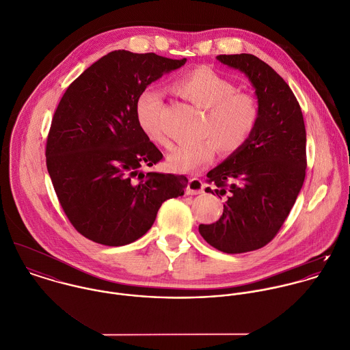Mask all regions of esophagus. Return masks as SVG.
I'll return each mask as SVG.
<instances>
[{"instance_id": "obj_1", "label": "esophagus", "mask_w": 350, "mask_h": 350, "mask_svg": "<svg viewBox=\"0 0 350 350\" xmlns=\"http://www.w3.org/2000/svg\"><path fill=\"white\" fill-rule=\"evenodd\" d=\"M204 192V184L202 180L192 177L188 181V187H187V193L188 195H200Z\"/></svg>"}]
</instances>
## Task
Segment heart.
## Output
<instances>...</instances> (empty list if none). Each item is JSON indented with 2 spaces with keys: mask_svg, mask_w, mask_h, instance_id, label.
I'll use <instances>...</instances> for the list:
<instances>
[{
  "mask_svg": "<svg viewBox=\"0 0 350 350\" xmlns=\"http://www.w3.org/2000/svg\"><path fill=\"white\" fill-rule=\"evenodd\" d=\"M173 90L204 109L198 131L202 139L174 147L166 158L167 166L174 172H198L212 161L216 147L226 154L238 151L257 127L260 119L257 98L250 93L237 92L234 82L207 66H198L178 77L173 82ZM159 107V94L154 90H143L135 101V118L148 139L166 146L158 126Z\"/></svg>",
  "mask_w": 350,
  "mask_h": 350,
  "instance_id": "obj_1",
  "label": "heart"
}]
</instances>
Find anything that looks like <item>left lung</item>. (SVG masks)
Masks as SVG:
<instances>
[{"label":"left lung","instance_id":"obj_1","mask_svg":"<svg viewBox=\"0 0 350 350\" xmlns=\"http://www.w3.org/2000/svg\"><path fill=\"white\" fill-rule=\"evenodd\" d=\"M242 71L260 105V119L249 140L207 173L206 188L224 196L223 215L199 232L215 249L246 253L264 247L279 232L306 177V127L300 105L288 83L252 54L217 55Z\"/></svg>","mask_w":350,"mask_h":350}]
</instances>
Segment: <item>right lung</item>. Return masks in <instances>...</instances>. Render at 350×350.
I'll return each instance as SVG.
<instances>
[{
	"label": "right lung",
	"mask_w": 350,
	"mask_h": 350,
	"mask_svg": "<svg viewBox=\"0 0 350 350\" xmlns=\"http://www.w3.org/2000/svg\"><path fill=\"white\" fill-rule=\"evenodd\" d=\"M154 53L112 51L72 81L54 113L47 170L74 228L105 246L129 245L152 226L162 203L184 195L185 176L143 173L162 152L140 130L135 101L185 65Z\"/></svg>",
	"instance_id": "1"
}]
</instances>
